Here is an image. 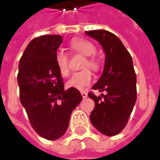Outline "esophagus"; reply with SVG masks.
I'll list each match as a JSON object with an SVG mask.
<instances>
[{
	"mask_svg": "<svg viewBox=\"0 0 160 160\" xmlns=\"http://www.w3.org/2000/svg\"><path fill=\"white\" fill-rule=\"evenodd\" d=\"M80 93H81V95H82V97H83V98H86V97L88 96V93H87L86 92H84V91L80 92Z\"/></svg>",
	"mask_w": 160,
	"mask_h": 160,
	"instance_id": "esophagus-1",
	"label": "esophagus"
}]
</instances>
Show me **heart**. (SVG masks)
Wrapping results in <instances>:
<instances>
[{"instance_id":"b5f03b06","label":"heart","mask_w":160,"mask_h":160,"mask_svg":"<svg viewBox=\"0 0 160 160\" xmlns=\"http://www.w3.org/2000/svg\"><path fill=\"white\" fill-rule=\"evenodd\" d=\"M69 46L73 52L80 53L86 57L82 65V68L85 69L79 71L77 73H74L72 77L68 80L67 87L77 89V90H83L90 84L92 78V74L91 70L87 68L89 67L93 71H97L100 67L99 62L96 60L94 56H92L96 52V47L92 42L85 39H74L71 41ZM55 65L57 70L62 76L67 77L69 75L70 70L68 67V58L66 53L62 52H58L55 54Z\"/></svg>"}]
</instances>
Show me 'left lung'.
<instances>
[{"mask_svg": "<svg viewBox=\"0 0 160 160\" xmlns=\"http://www.w3.org/2000/svg\"><path fill=\"white\" fill-rule=\"evenodd\" d=\"M86 34L95 39L106 53L103 74L92 88L106 94L88 93L95 103L90 120L101 133L114 136L126 126L136 102V74L132 59L121 41L111 32L99 29L86 31Z\"/></svg>", "mask_w": 160, "mask_h": 160, "instance_id": "left-lung-1", "label": "left lung"}]
</instances>
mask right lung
<instances>
[{
	"mask_svg": "<svg viewBox=\"0 0 160 160\" xmlns=\"http://www.w3.org/2000/svg\"><path fill=\"white\" fill-rule=\"evenodd\" d=\"M62 39L60 35L33 39L18 66L20 102L34 131L51 141L65 134L71 113L82 100L79 90H64L62 76L55 65Z\"/></svg>",
	"mask_w": 160,
	"mask_h": 160,
	"instance_id": "right-lung-1",
	"label": "right lung"
}]
</instances>
